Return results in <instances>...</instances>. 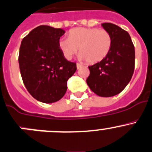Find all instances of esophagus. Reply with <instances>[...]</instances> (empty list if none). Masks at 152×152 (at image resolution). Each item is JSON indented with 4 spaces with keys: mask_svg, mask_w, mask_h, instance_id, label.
Masks as SVG:
<instances>
[{
    "mask_svg": "<svg viewBox=\"0 0 152 152\" xmlns=\"http://www.w3.org/2000/svg\"><path fill=\"white\" fill-rule=\"evenodd\" d=\"M82 67V64H79V63H77V64H76V68H77L78 70H79V69H80Z\"/></svg>",
    "mask_w": 152,
    "mask_h": 152,
    "instance_id": "esophagus-1",
    "label": "esophagus"
}]
</instances>
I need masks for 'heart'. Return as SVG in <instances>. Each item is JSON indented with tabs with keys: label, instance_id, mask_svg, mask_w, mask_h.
Wrapping results in <instances>:
<instances>
[{
	"label": "heart",
	"instance_id": "heart-1",
	"mask_svg": "<svg viewBox=\"0 0 152 152\" xmlns=\"http://www.w3.org/2000/svg\"><path fill=\"white\" fill-rule=\"evenodd\" d=\"M111 47L110 32L97 28H76L70 31L68 38H61L58 42V48L66 59H71L79 49V59L87 60L90 64L104 59Z\"/></svg>",
	"mask_w": 152,
	"mask_h": 152
}]
</instances>
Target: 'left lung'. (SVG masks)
<instances>
[{
	"mask_svg": "<svg viewBox=\"0 0 152 152\" xmlns=\"http://www.w3.org/2000/svg\"><path fill=\"white\" fill-rule=\"evenodd\" d=\"M102 26L111 35V50L104 59L88 67L90 75L86 82L96 95L110 97L120 94L130 82L135 51L128 32L111 23H103Z\"/></svg>",
	"mask_w": 152,
	"mask_h": 152,
	"instance_id": "left-lung-1",
	"label": "left lung"
}]
</instances>
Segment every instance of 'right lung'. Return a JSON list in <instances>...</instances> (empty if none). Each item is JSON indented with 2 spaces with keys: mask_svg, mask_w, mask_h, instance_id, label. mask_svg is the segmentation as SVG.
<instances>
[{
  "mask_svg": "<svg viewBox=\"0 0 152 152\" xmlns=\"http://www.w3.org/2000/svg\"><path fill=\"white\" fill-rule=\"evenodd\" d=\"M65 31L46 25L37 26L22 40L18 62L23 84L32 97L44 103L61 99L67 80L76 70L58 48Z\"/></svg>",
  "mask_w": 152,
  "mask_h": 152,
  "instance_id": "add662e5",
  "label": "right lung"
}]
</instances>
